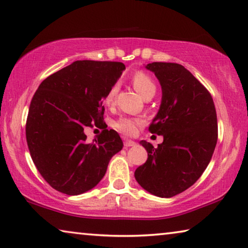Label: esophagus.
Listing matches in <instances>:
<instances>
[{
	"label": "esophagus",
	"mask_w": 248,
	"mask_h": 248,
	"mask_svg": "<svg viewBox=\"0 0 248 248\" xmlns=\"http://www.w3.org/2000/svg\"><path fill=\"white\" fill-rule=\"evenodd\" d=\"M135 145H137V143L135 142V141H132V140H125V141H124V147H125V148L135 147Z\"/></svg>",
	"instance_id": "esophagus-1"
}]
</instances>
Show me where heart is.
Returning <instances> with one entry per match:
<instances>
[{
	"instance_id": "b5f03b06",
	"label": "heart",
	"mask_w": 248,
	"mask_h": 248,
	"mask_svg": "<svg viewBox=\"0 0 248 248\" xmlns=\"http://www.w3.org/2000/svg\"><path fill=\"white\" fill-rule=\"evenodd\" d=\"M131 84L137 92H138L143 98H147L149 96H155V84L153 82L152 78L142 72H137L132 75L131 77ZM117 95V87L113 86L109 89L107 95L105 97V103L108 106L112 105L115 103ZM141 123L138 119H130V118H121L116 123V128L120 132L124 133V135L131 136L137 130V125Z\"/></svg>"
}]
</instances>
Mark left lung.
Wrapping results in <instances>:
<instances>
[{
	"label": "left lung",
	"instance_id": "8db88e82",
	"mask_svg": "<svg viewBox=\"0 0 248 248\" xmlns=\"http://www.w3.org/2000/svg\"><path fill=\"white\" fill-rule=\"evenodd\" d=\"M162 97L149 127L163 137L155 148L140 141L148 159L135 171L140 186L159 198H172L199 180L209 166L217 142V119L212 96L184 66L151 62Z\"/></svg>",
	"mask_w": 248,
	"mask_h": 248
}]
</instances>
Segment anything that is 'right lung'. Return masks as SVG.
<instances>
[{"label":"right lung","instance_id":"add662e5","mask_svg":"<svg viewBox=\"0 0 248 248\" xmlns=\"http://www.w3.org/2000/svg\"><path fill=\"white\" fill-rule=\"evenodd\" d=\"M125 66L76 61L42 81L31 101L26 141L37 170L55 190L78 195L95 187L124 147L115 130L87 142L85 129L103 124V101Z\"/></svg>","mask_w":248,"mask_h":248}]
</instances>
